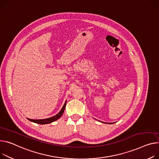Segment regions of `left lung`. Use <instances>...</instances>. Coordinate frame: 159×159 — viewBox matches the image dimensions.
I'll return each instance as SVG.
<instances>
[{
  "mask_svg": "<svg viewBox=\"0 0 159 159\" xmlns=\"http://www.w3.org/2000/svg\"><path fill=\"white\" fill-rule=\"evenodd\" d=\"M108 124H109V123H108Z\"/></svg>",
  "mask_w": 159,
  "mask_h": 159,
  "instance_id": "obj_1",
  "label": "left lung"
}]
</instances>
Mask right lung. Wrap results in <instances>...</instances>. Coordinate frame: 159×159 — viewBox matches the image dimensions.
I'll return each instance as SVG.
<instances>
[{
	"label": "right lung",
	"mask_w": 159,
	"mask_h": 159,
	"mask_svg": "<svg viewBox=\"0 0 159 159\" xmlns=\"http://www.w3.org/2000/svg\"><path fill=\"white\" fill-rule=\"evenodd\" d=\"M66 102H65L63 107H62L61 110H60V111L57 113V115H54V116L50 117V118H48V119H38V120H34V119H28L29 120H30L31 122L37 123V124H50L52 122H54L55 120H57V119H59L61 116L64 112L65 107H66Z\"/></svg>",
	"instance_id": "obj_1"
}]
</instances>
